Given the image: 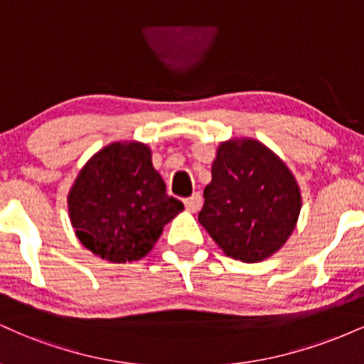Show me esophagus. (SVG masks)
Masks as SVG:
<instances>
[{"instance_id": "obj_1", "label": "esophagus", "mask_w": 364, "mask_h": 364, "mask_svg": "<svg viewBox=\"0 0 364 364\" xmlns=\"http://www.w3.org/2000/svg\"><path fill=\"white\" fill-rule=\"evenodd\" d=\"M183 202H185V207L188 208V210L196 212L200 207H202V195L193 193L191 196H188V198L183 200Z\"/></svg>"}]
</instances>
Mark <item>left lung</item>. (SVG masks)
<instances>
[{"instance_id":"8db88e82","label":"left lung","mask_w":364,"mask_h":364,"mask_svg":"<svg viewBox=\"0 0 364 364\" xmlns=\"http://www.w3.org/2000/svg\"><path fill=\"white\" fill-rule=\"evenodd\" d=\"M203 198L200 224L228 257L246 263L277 252L301 210L291 171L255 140L220 145Z\"/></svg>"}]
</instances>
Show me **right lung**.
Returning a JSON list of instances; mask_svg holds the SVG:
<instances>
[{
    "mask_svg": "<svg viewBox=\"0 0 364 364\" xmlns=\"http://www.w3.org/2000/svg\"><path fill=\"white\" fill-rule=\"evenodd\" d=\"M78 240L101 258L140 260L157 243L162 228L183 210L166 193L144 144H111L80 171L68 195Z\"/></svg>",
    "mask_w": 364,
    "mask_h": 364,
    "instance_id": "1",
    "label": "right lung"
}]
</instances>
